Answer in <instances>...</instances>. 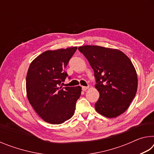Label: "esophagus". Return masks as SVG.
<instances>
[{"label": "esophagus", "instance_id": "esophagus-1", "mask_svg": "<svg viewBox=\"0 0 154 154\" xmlns=\"http://www.w3.org/2000/svg\"><path fill=\"white\" fill-rule=\"evenodd\" d=\"M82 88L83 91H86L89 88V86H82Z\"/></svg>", "mask_w": 154, "mask_h": 154}]
</instances>
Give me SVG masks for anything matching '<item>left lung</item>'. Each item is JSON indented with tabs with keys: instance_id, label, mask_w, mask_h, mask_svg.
Here are the masks:
<instances>
[{
	"instance_id": "8db88e82",
	"label": "left lung",
	"mask_w": 154,
	"mask_h": 154,
	"mask_svg": "<svg viewBox=\"0 0 154 154\" xmlns=\"http://www.w3.org/2000/svg\"><path fill=\"white\" fill-rule=\"evenodd\" d=\"M94 71L96 89L100 94L96 111L108 118L124 113L136 95L137 71L126 54L117 49L97 45L79 47Z\"/></svg>"
}]
</instances>
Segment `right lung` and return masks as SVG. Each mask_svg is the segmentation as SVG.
Segmentation results:
<instances>
[{
    "mask_svg": "<svg viewBox=\"0 0 154 154\" xmlns=\"http://www.w3.org/2000/svg\"><path fill=\"white\" fill-rule=\"evenodd\" d=\"M77 47L48 50L30 64L26 75V94L30 104L44 121L64 123L74 115L82 88H62L68 76L64 69Z\"/></svg>",
    "mask_w": 154,
    "mask_h": 154,
    "instance_id": "right-lung-1",
    "label": "right lung"
}]
</instances>
